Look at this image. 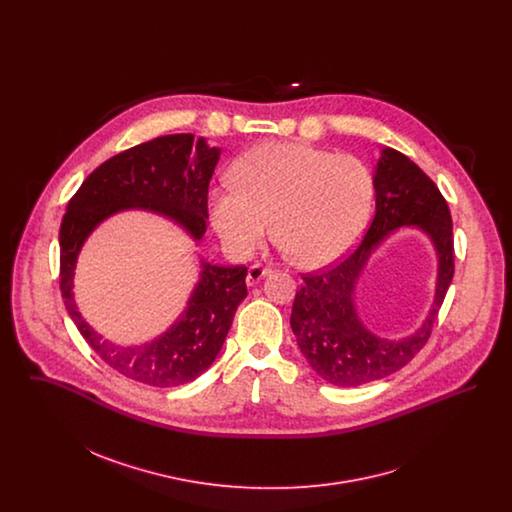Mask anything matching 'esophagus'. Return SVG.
<instances>
[{
    "label": "esophagus",
    "mask_w": 512,
    "mask_h": 512,
    "mask_svg": "<svg viewBox=\"0 0 512 512\" xmlns=\"http://www.w3.org/2000/svg\"><path fill=\"white\" fill-rule=\"evenodd\" d=\"M270 274V268L261 267V265H253L247 270V276H245V282L247 286H255L261 278H265Z\"/></svg>",
    "instance_id": "obj_1"
}]
</instances>
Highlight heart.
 Segmentation results:
<instances>
[{"mask_svg":"<svg viewBox=\"0 0 512 512\" xmlns=\"http://www.w3.org/2000/svg\"><path fill=\"white\" fill-rule=\"evenodd\" d=\"M228 190L209 197L222 244L251 255L272 236L293 265L318 270L338 263L365 230L374 184L353 155H330L297 142H267L240 155Z\"/></svg>","mask_w":512,"mask_h":512,"instance_id":"obj_1","label":"heart"}]
</instances>
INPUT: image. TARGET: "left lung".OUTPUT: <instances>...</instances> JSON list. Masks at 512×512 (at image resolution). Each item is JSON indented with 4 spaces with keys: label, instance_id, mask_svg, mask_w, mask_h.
I'll return each instance as SVG.
<instances>
[{
    "label": "left lung",
    "instance_id": "8db88e82",
    "mask_svg": "<svg viewBox=\"0 0 512 512\" xmlns=\"http://www.w3.org/2000/svg\"><path fill=\"white\" fill-rule=\"evenodd\" d=\"M376 211L363 242L338 267L305 274L293 299V336L307 363L338 388L382 380L407 365L430 338L439 307L453 280V222L438 186L413 161L384 147L374 167ZM424 231L439 259L435 301L413 335L390 341L372 335L358 317L354 292L371 253L399 227Z\"/></svg>",
    "mask_w": 512,
    "mask_h": 512
}]
</instances>
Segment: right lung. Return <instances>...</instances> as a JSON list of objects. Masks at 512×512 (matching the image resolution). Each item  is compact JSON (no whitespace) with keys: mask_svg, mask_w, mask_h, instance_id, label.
<instances>
[{"mask_svg":"<svg viewBox=\"0 0 512 512\" xmlns=\"http://www.w3.org/2000/svg\"><path fill=\"white\" fill-rule=\"evenodd\" d=\"M219 157V147L194 134L159 136L99 165L67 205L59 230L65 307L101 361L130 380L174 388L194 382L213 365L247 295V268L199 259V280L171 328L142 345H121L105 340L76 307L74 268L80 249L103 220L130 209L172 220L199 244L207 230V194Z\"/></svg>","mask_w":512,"mask_h":512,"instance_id":"right-lung-1","label":"right lung"}]
</instances>
